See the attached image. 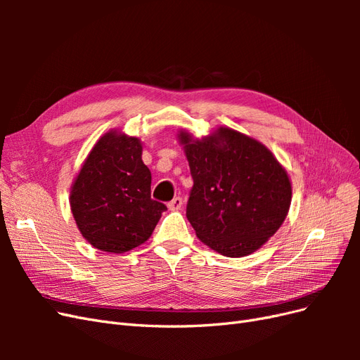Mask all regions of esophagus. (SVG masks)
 <instances>
[{"label": "esophagus", "instance_id": "obj_1", "mask_svg": "<svg viewBox=\"0 0 360 360\" xmlns=\"http://www.w3.org/2000/svg\"><path fill=\"white\" fill-rule=\"evenodd\" d=\"M181 205H183V200L180 197H176L172 201L168 202V209L169 210H180Z\"/></svg>", "mask_w": 360, "mask_h": 360}]
</instances>
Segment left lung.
<instances>
[{
	"label": "left lung",
	"mask_w": 360,
	"mask_h": 360,
	"mask_svg": "<svg viewBox=\"0 0 360 360\" xmlns=\"http://www.w3.org/2000/svg\"><path fill=\"white\" fill-rule=\"evenodd\" d=\"M193 188L186 216L202 243L225 257L255 252L290 210L285 168L259 141L230 127L201 139L180 130Z\"/></svg>",
	"instance_id": "8db88e82"
}]
</instances>
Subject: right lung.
Listing matches in <instances>:
<instances>
[{"mask_svg": "<svg viewBox=\"0 0 360 360\" xmlns=\"http://www.w3.org/2000/svg\"><path fill=\"white\" fill-rule=\"evenodd\" d=\"M143 144L118 130L86 156L70 191V210L84 238L103 252L123 254L148 240L167 205L151 200Z\"/></svg>", "mask_w": 360, "mask_h": 360, "instance_id": "add662e5", "label": "right lung"}]
</instances>
